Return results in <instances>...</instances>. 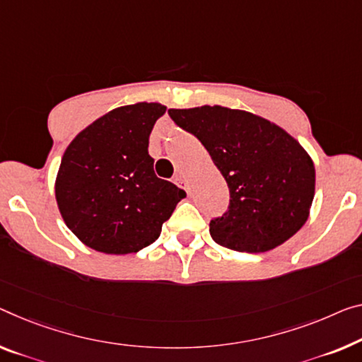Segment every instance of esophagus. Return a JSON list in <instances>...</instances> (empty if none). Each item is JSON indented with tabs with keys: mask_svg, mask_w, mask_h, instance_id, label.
Masks as SVG:
<instances>
[{
	"mask_svg": "<svg viewBox=\"0 0 362 362\" xmlns=\"http://www.w3.org/2000/svg\"><path fill=\"white\" fill-rule=\"evenodd\" d=\"M175 185H177L180 187L185 189V191L189 192V185H187V181H186L182 176H176V177H175Z\"/></svg>",
	"mask_w": 362,
	"mask_h": 362,
	"instance_id": "obj_1",
	"label": "esophagus"
}]
</instances>
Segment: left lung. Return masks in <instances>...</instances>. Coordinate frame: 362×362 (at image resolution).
I'll list each match as a JSON object with an SVG mask.
<instances>
[{
    "label": "left lung",
    "instance_id": "1",
    "mask_svg": "<svg viewBox=\"0 0 362 362\" xmlns=\"http://www.w3.org/2000/svg\"><path fill=\"white\" fill-rule=\"evenodd\" d=\"M207 148L230 189L226 212L210 221L220 246L265 252L288 241L309 216L315 170L286 131L260 116L225 107L168 110Z\"/></svg>",
    "mask_w": 362,
    "mask_h": 362
}]
</instances>
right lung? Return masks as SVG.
<instances>
[{"mask_svg":"<svg viewBox=\"0 0 362 362\" xmlns=\"http://www.w3.org/2000/svg\"><path fill=\"white\" fill-rule=\"evenodd\" d=\"M160 103L110 111L76 136L57 177V202L69 230L105 254L137 252L157 241L186 192L160 180L148 155Z\"/></svg>","mask_w":362,"mask_h":362,"instance_id":"right-lung-1","label":"right lung"}]
</instances>
